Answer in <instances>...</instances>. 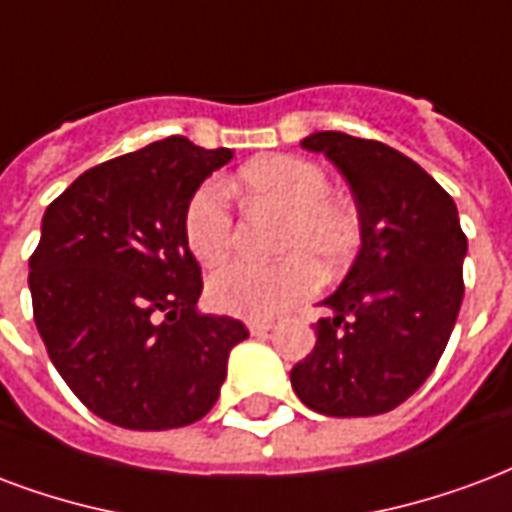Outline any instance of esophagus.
<instances>
[{"mask_svg":"<svg viewBox=\"0 0 512 512\" xmlns=\"http://www.w3.org/2000/svg\"><path fill=\"white\" fill-rule=\"evenodd\" d=\"M246 328H249V333H252V336H263V333H268L271 328H274V323H271V320H249V323H246Z\"/></svg>","mask_w":512,"mask_h":512,"instance_id":"esophagus-1","label":"esophagus"}]
</instances>
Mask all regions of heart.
Returning <instances> with one entry per match:
<instances>
[{
    "mask_svg": "<svg viewBox=\"0 0 512 512\" xmlns=\"http://www.w3.org/2000/svg\"><path fill=\"white\" fill-rule=\"evenodd\" d=\"M238 187L249 203L285 211L276 249L282 260H236L208 279L214 309L246 320H268L287 312L320 287V268L339 271L361 244V214L350 200L331 195L320 165L274 154L246 162ZM184 241L203 266H217L233 246V208L219 181H203L184 208Z\"/></svg>",
    "mask_w": 512,
    "mask_h": 512,
    "instance_id": "1",
    "label": "heart"
}]
</instances>
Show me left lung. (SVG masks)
<instances>
[{"mask_svg": "<svg viewBox=\"0 0 512 512\" xmlns=\"http://www.w3.org/2000/svg\"><path fill=\"white\" fill-rule=\"evenodd\" d=\"M342 170L361 214V252L323 304L314 350L290 372L298 399L333 418L399 407L448 347L464 298L467 236L456 203L418 162L380 140L314 132L301 143Z\"/></svg>", "mask_w": 512, "mask_h": 512, "instance_id": "1", "label": "left lung"}]
</instances>
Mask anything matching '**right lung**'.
I'll return each instance as SVG.
<instances>
[{
    "label": "right lung",
    "instance_id": "obj_1",
    "mask_svg": "<svg viewBox=\"0 0 512 512\" xmlns=\"http://www.w3.org/2000/svg\"><path fill=\"white\" fill-rule=\"evenodd\" d=\"M230 157L170 135L94 165L45 208L29 257L34 323L70 391L113 426L200 420L249 336L200 312L203 276L184 241L189 195Z\"/></svg>",
    "mask_w": 512,
    "mask_h": 512
}]
</instances>
